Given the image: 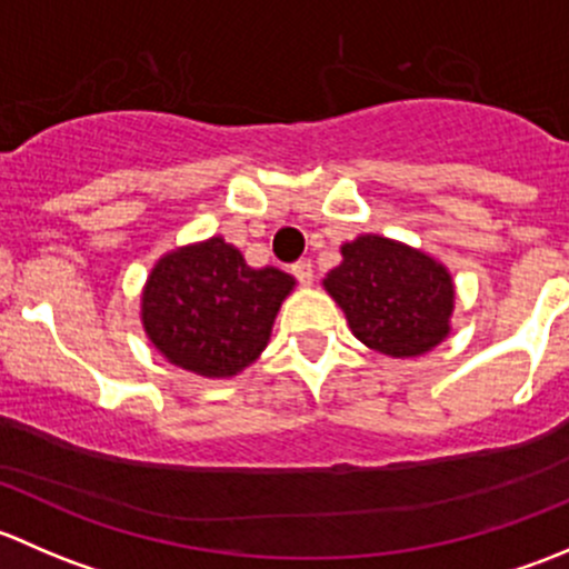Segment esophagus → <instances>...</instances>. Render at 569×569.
Returning a JSON list of instances; mask_svg holds the SVG:
<instances>
[{
    "instance_id": "esophagus-1",
    "label": "esophagus",
    "mask_w": 569,
    "mask_h": 569,
    "mask_svg": "<svg viewBox=\"0 0 569 569\" xmlns=\"http://www.w3.org/2000/svg\"><path fill=\"white\" fill-rule=\"evenodd\" d=\"M291 272H295V278L300 280L302 286L313 283V263L311 261H297L295 267H291Z\"/></svg>"
}]
</instances>
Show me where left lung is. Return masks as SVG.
<instances>
[{
	"mask_svg": "<svg viewBox=\"0 0 569 569\" xmlns=\"http://www.w3.org/2000/svg\"><path fill=\"white\" fill-rule=\"evenodd\" d=\"M341 256L321 283L358 341L388 358H418L449 336L455 280L443 263L377 233L341 244Z\"/></svg>",
	"mask_w": 569,
	"mask_h": 569,
	"instance_id": "obj_1",
	"label": "left lung"
}]
</instances>
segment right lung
Instances as JSON below:
<instances>
[{"label": "right lung", "instance_id": "obj_1", "mask_svg": "<svg viewBox=\"0 0 569 569\" xmlns=\"http://www.w3.org/2000/svg\"><path fill=\"white\" fill-rule=\"evenodd\" d=\"M291 289V274L252 269L233 244L211 237L153 263L140 317L146 336L170 363L226 380L263 352Z\"/></svg>", "mask_w": 569, "mask_h": 569}]
</instances>
